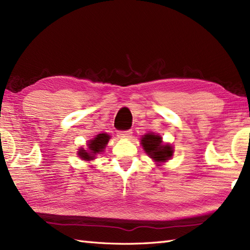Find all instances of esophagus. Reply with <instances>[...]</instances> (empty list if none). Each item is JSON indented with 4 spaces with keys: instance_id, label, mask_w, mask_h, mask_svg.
Here are the masks:
<instances>
[{
    "instance_id": "esophagus-1",
    "label": "esophagus",
    "mask_w": 250,
    "mask_h": 250,
    "mask_svg": "<svg viewBox=\"0 0 250 250\" xmlns=\"http://www.w3.org/2000/svg\"><path fill=\"white\" fill-rule=\"evenodd\" d=\"M131 130H119L118 131V137L122 138V139H128L131 137Z\"/></svg>"
}]
</instances>
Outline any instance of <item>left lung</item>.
Segmentation results:
<instances>
[{
	"label": "left lung",
	"mask_w": 250,
	"mask_h": 250,
	"mask_svg": "<svg viewBox=\"0 0 250 250\" xmlns=\"http://www.w3.org/2000/svg\"><path fill=\"white\" fill-rule=\"evenodd\" d=\"M141 144L146 154H148L156 162L167 161L173 155L172 146L162 144L161 137L154 133L145 135L141 140Z\"/></svg>",
	"instance_id": "8db88e82"
}]
</instances>
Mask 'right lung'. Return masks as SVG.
<instances>
[{
  "label": "right lung",
  "mask_w": 250,
  "mask_h": 250,
  "mask_svg": "<svg viewBox=\"0 0 250 250\" xmlns=\"http://www.w3.org/2000/svg\"><path fill=\"white\" fill-rule=\"evenodd\" d=\"M109 137L107 133H100L97 135L93 140H91L90 143L88 144L89 150L79 149L78 155L83 160H93L96 154L102 153L103 149L106 147L107 143L109 142Z\"/></svg>",
  "instance_id": "1"
}]
</instances>
